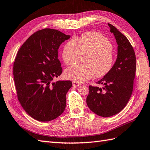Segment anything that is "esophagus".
<instances>
[{
	"label": "esophagus",
	"mask_w": 150,
	"mask_h": 150,
	"mask_svg": "<svg viewBox=\"0 0 150 150\" xmlns=\"http://www.w3.org/2000/svg\"><path fill=\"white\" fill-rule=\"evenodd\" d=\"M72 83H73V86H74V87H77V86H79L81 85V84H80L79 83L76 82H75V81L73 82H72Z\"/></svg>",
	"instance_id": "1"
}]
</instances>
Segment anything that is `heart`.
I'll list each match as a JSON object with an SVG mask.
<instances>
[{
  "mask_svg": "<svg viewBox=\"0 0 150 150\" xmlns=\"http://www.w3.org/2000/svg\"><path fill=\"white\" fill-rule=\"evenodd\" d=\"M112 45L106 38L95 32L85 33L81 38H74L66 43L62 57L65 64L71 65L79 61L82 54H88L85 62L66 69V78L82 82L96 74L103 76L112 69L115 62Z\"/></svg>",
  "mask_w": 150,
  "mask_h": 150,
  "instance_id": "obj_1",
  "label": "heart"
}]
</instances>
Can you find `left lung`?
<instances>
[{
  "instance_id": "1",
  "label": "left lung",
  "mask_w": 150,
  "mask_h": 150,
  "mask_svg": "<svg viewBox=\"0 0 150 150\" xmlns=\"http://www.w3.org/2000/svg\"><path fill=\"white\" fill-rule=\"evenodd\" d=\"M117 43V56L112 69L97 82L104 87L89 86L88 106L94 113L110 117L119 113L127 105L134 87L136 59L133 47L127 37L108 23Z\"/></svg>"
}]
</instances>
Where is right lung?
Returning <instances> with one entry per match:
<instances>
[{"mask_svg": "<svg viewBox=\"0 0 150 150\" xmlns=\"http://www.w3.org/2000/svg\"><path fill=\"white\" fill-rule=\"evenodd\" d=\"M70 36L43 29L20 48L13 64L17 97L25 112L39 121L53 120L64 112L71 81L54 82L62 72L58 59L60 45Z\"/></svg>", "mask_w": 150, "mask_h": 150, "instance_id": "add662e5", "label": "right lung"}]
</instances>
